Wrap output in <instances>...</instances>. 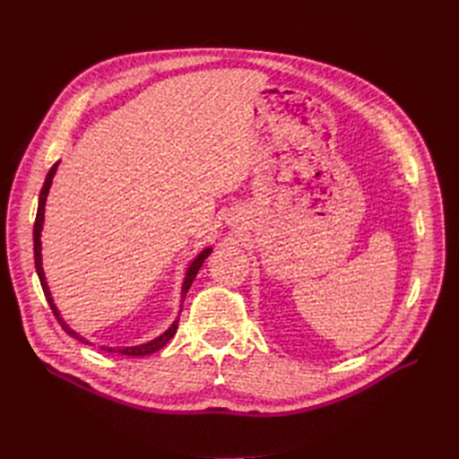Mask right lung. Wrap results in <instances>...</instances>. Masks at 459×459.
I'll list each match as a JSON object with an SVG mask.
<instances>
[{
	"label": "right lung",
	"instance_id": "1",
	"mask_svg": "<svg viewBox=\"0 0 459 459\" xmlns=\"http://www.w3.org/2000/svg\"><path fill=\"white\" fill-rule=\"evenodd\" d=\"M56 168H58V161L53 165L51 169H48V173H47V178H45V183H43V189H41V193H39V207H37V219H35V227H33V250H35V268H37V276H39V280H41V286H43V291H45V298H47V301H48V306H51V309H53V314H55V317L58 319V324H61V327L66 331L68 335L71 337H74V339H79L81 343H86V345H92L89 339L86 337H82L81 333H76V331L66 324V321L63 319V316H61V311H58V307L55 306V299H53V296H51V290H48V284H47V278H45V270H43V255H41V232H43V222H45V203H47V197H48V189H51V185H53V178H55V173H56ZM212 252V248L211 247H207V248H203L197 256H195L191 262H189V266H187V270H185V278H183V284H181V301L185 299V296H187V291H189V288H191V284H193V280H195V276H197V272H199V268L203 266V262L207 260V256L211 255ZM181 311V309H179ZM178 325H179V317L173 321V324L163 331L161 335H158V337H153L152 341H148V343H140V345H128V347H122V345H118V347H102L104 351H110V353H120V355H128V357H143V355H152V353H155V351H160L161 347H165V343H168V341L175 335V331H178Z\"/></svg>",
	"mask_w": 459,
	"mask_h": 459
}]
</instances>
